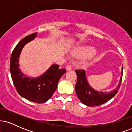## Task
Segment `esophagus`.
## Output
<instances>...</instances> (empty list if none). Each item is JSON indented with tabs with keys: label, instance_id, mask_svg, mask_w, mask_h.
Returning a JSON list of instances; mask_svg holds the SVG:
<instances>
[{
	"label": "esophagus",
	"instance_id": "34e87169",
	"mask_svg": "<svg viewBox=\"0 0 132 132\" xmlns=\"http://www.w3.org/2000/svg\"><path fill=\"white\" fill-rule=\"evenodd\" d=\"M66 70H67V71L71 70V69H72V66H71V65H68V66H66Z\"/></svg>",
	"mask_w": 132,
	"mask_h": 132
}]
</instances>
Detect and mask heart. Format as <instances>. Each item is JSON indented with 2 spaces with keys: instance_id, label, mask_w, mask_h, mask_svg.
I'll return each instance as SVG.
<instances>
[{
  "instance_id": "heart-1",
  "label": "heart",
  "mask_w": 132,
  "mask_h": 132,
  "mask_svg": "<svg viewBox=\"0 0 132 132\" xmlns=\"http://www.w3.org/2000/svg\"><path fill=\"white\" fill-rule=\"evenodd\" d=\"M95 53V50L94 48H91V47H89V48H84L81 51V54L82 56L86 57H90L92 56Z\"/></svg>"
}]
</instances>
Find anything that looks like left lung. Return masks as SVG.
<instances>
[{
	"label": "left lung",
	"mask_w": 132,
	"mask_h": 132,
	"mask_svg": "<svg viewBox=\"0 0 132 132\" xmlns=\"http://www.w3.org/2000/svg\"><path fill=\"white\" fill-rule=\"evenodd\" d=\"M77 75V82L75 86V90L79 99L84 105L90 107L102 105L113 97H114L119 91L122 82L123 76V66L122 68V75L120 77L119 84L116 89L110 92H99L92 89L87 82L84 70H76Z\"/></svg>",
	"instance_id": "8db88e82"
}]
</instances>
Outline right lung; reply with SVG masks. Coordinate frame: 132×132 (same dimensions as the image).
Here are the masks:
<instances>
[{
  "mask_svg": "<svg viewBox=\"0 0 132 132\" xmlns=\"http://www.w3.org/2000/svg\"><path fill=\"white\" fill-rule=\"evenodd\" d=\"M34 33L23 38L14 48L10 62L12 79L19 95L31 102L41 104L46 102L57 88L58 81L66 72L65 69H60L59 65L52 64L46 72L37 78H31L23 75L19 68V59L23 46L37 37Z\"/></svg>",
  "mask_w": 132,
  "mask_h": 132,
  "instance_id": "obj_1",
  "label": "right lung"
}]
</instances>
